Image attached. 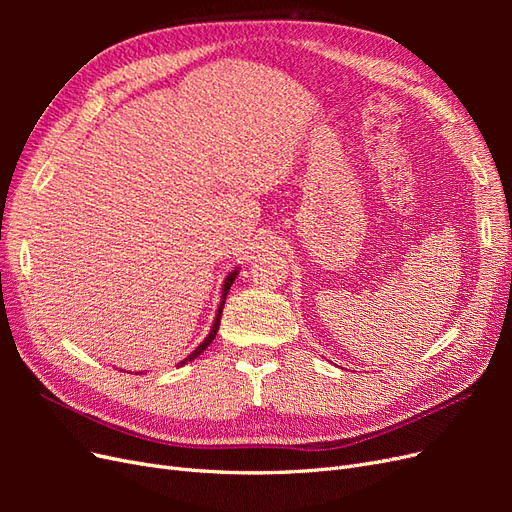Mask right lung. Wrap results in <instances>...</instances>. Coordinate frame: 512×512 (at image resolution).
Segmentation results:
<instances>
[{"mask_svg":"<svg viewBox=\"0 0 512 512\" xmlns=\"http://www.w3.org/2000/svg\"><path fill=\"white\" fill-rule=\"evenodd\" d=\"M239 275V269H235V271H230L228 275H226V280H224V284H222V297H220V305H218V314H215V320H213V327H211V331H209V335L203 339V342H200V346L194 350V352H190L188 356H185V359L181 361V363H177V367H183L185 363H190V361H194L198 354H203L205 350H207V346L213 342L215 339V333H218V329H220V318H222V309H224V301H226V294H228V290H230V286H232V282H235V277ZM138 374H141V371H138Z\"/></svg>","mask_w":512,"mask_h":512,"instance_id":"1","label":"right lung"}]
</instances>
